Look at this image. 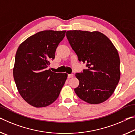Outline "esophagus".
I'll return each instance as SVG.
<instances>
[{
    "mask_svg": "<svg viewBox=\"0 0 135 135\" xmlns=\"http://www.w3.org/2000/svg\"><path fill=\"white\" fill-rule=\"evenodd\" d=\"M73 76H74V75H73V74H68V78H72Z\"/></svg>",
    "mask_w": 135,
    "mask_h": 135,
    "instance_id": "esophagus-1",
    "label": "esophagus"
}]
</instances>
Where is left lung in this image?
Segmentation results:
<instances>
[{"mask_svg":"<svg viewBox=\"0 0 135 135\" xmlns=\"http://www.w3.org/2000/svg\"><path fill=\"white\" fill-rule=\"evenodd\" d=\"M66 36L78 60L87 63L88 68L75 74L79 84L75 92L81 99L91 104L107 100L120 78L117 50L107 36L97 31L69 30Z\"/></svg>","mask_w":135,"mask_h":135,"instance_id":"8db88e82","label":"left lung"}]
</instances>
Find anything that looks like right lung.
<instances>
[{"instance_id": "right-lung-1", "label": "right lung", "mask_w": 135, "mask_h": 135, "mask_svg": "<svg viewBox=\"0 0 135 135\" xmlns=\"http://www.w3.org/2000/svg\"><path fill=\"white\" fill-rule=\"evenodd\" d=\"M66 31L44 30L28 37L17 51L13 69L18 91L28 104L45 107L59 96L67 74L47 69Z\"/></svg>"}]
</instances>
